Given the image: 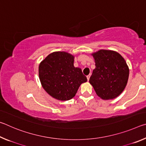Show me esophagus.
<instances>
[{"instance_id":"1","label":"esophagus","mask_w":146,"mask_h":146,"mask_svg":"<svg viewBox=\"0 0 146 146\" xmlns=\"http://www.w3.org/2000/svg\"><path fill=\"white\" fill-rule=\"evenodd\" d=\"M90 76H91V74H90V75H88V76H87V79H88V80H90Z\"/></svg>"}]
</instances>
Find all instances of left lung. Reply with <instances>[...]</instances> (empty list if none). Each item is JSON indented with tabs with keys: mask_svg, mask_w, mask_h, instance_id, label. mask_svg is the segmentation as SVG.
<instances>
[{
	"mask_svg": "<svg viewBox=\"0 0 146 146\" xmlns=\"http://www.w3.org/2000/svg\"><path fill=\"white\" fill-rule=\"evenodd\" d=\"M92 55L96 67L90 83L102 99L115 98L127 85L129 70L126 62L119 53L111 50L100 49Z\"/></svg>",
	"mask_w": 146,
	"mask_h": 146,
	"instance_id": "8db88e82",
	"label": "left lung"
}]
</instances>
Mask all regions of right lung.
<instances>
[{"label": "right lung", "instance_id": "right-lung-1", "mask_svg": "<svg viewBox=\"0 0 146 146\" xmlns=\"http://www.w3.org/2000/svg\"><path fill=\"white\" fill-rule=\"evenodd\" d=\"M73 63L74 56L64 51H56L39 64L42 86L54 98L70 100L75 97L81 84L87 82L82 70L74 67Z\"/></svg>", "mask_w": 146, "mask_h": 146}]
</instances>
